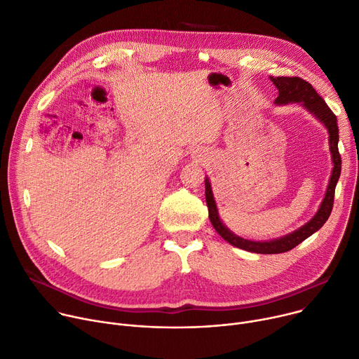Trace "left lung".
Listing matches in <instances>:
<instances>
[{"label": "left lung", "instance_id": "8db88e82", "mask_svg": "<svg viewBox=\"0 0 359 359\" xmlns=\"http://www.w3.org/2000/svg\"><path fill=\"white\" fill-rule=\"evenodd\" d=\"M271 80L279 90L278 99L275 100L276 104H286V103H302L311 113H313L325 126H327L330 132V144H331V153H332V161H334V169L331 175V180L327 189V194H325V199L322 201V205L318 210V213L313 216L311 222H308L301 229L295 231L293 233L271 241V242H253V241H245L242 238H238L232 232H229L223 226V223L219 219L217 209L215 205V199L212 194L210 183L206 179V203L209 210V219L216 229V232L231 245L245 249L248 252L255 253H283L295 246H298L301 242H304L306 238H309L312 233H315L318 229L323 226V223L328 220L332 208H334V198H335V187L341 175V154L338 150V140H339V130L337 123V116L334 111L325 103L322 97L316 93V90L304 79L301 77H275L271 76Z\"/></svg>", "mask_w": 359, "mask_h": 359}]
</instances>
